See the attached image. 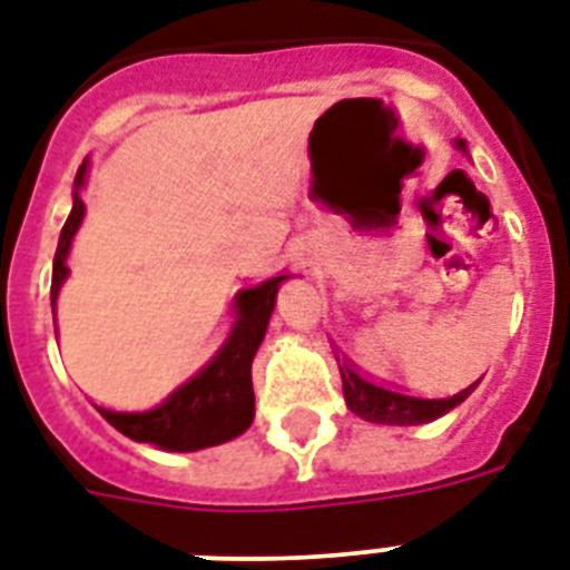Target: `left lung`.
<instances>
[{"label": "left lung", "instance_id": "left-lung-1", "mask_svg": "<svg viewBox=\"0 0 570 570\" xmlns=\"http://www.w3.org/2000/svg\"><path fill=\"white\" fill-rule=\"evenodd\" d=\"M456 147L465 153V140L459 138ZM341 380H344V400H347L350 412H356L358 417L371 423H394V426H414V423H430L441 414H448L450 409H456L462 400L473 391L468 385L465 391H459L453 397H412L397 389H385V385H373L358 371H353L350 364H338Z\"/></svg>", "mask_w": 570, "mask_h": 570}]
</instances>
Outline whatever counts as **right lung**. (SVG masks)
<instances>
[{"mask_svg": "<svg viewBox=\"0 0 570 570\" xmlns=\"http://www.w3.org/2000/svg\"><path fill=\"white\" fill-rule=\"evenodd\" d=\"M85 170H88V164H81L79 173H76L72 212L63 223L58 249H55L52 306L67 273H70L67 253H70L72 235L85 217V203L79 197V188L85 185ZM282 279H288V276H273L256 288L238 291V297H235L238 321H235L229 341L194 380L179 385L164 403H158L156 409H147V412L99 409V414L111 423L114 430L129 435L131 441L156 444V448L176 450V453H190V450L214 448L223 441L238 439L256 417L253 358H256L258 344L267 332V321H271L273 306H276V288H279Z\"/></svg>", "mask_w": 570, "mask_h": 570, "instance_id": "add662e5", "label": "right lung"}]
</instances>
